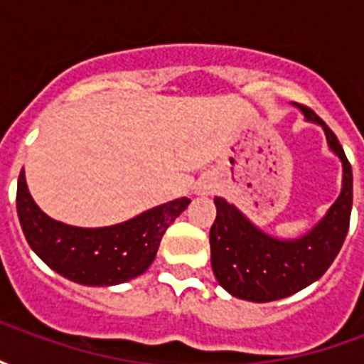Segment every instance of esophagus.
<instances>
[{
    "mask_svg": "<svg viewBox=\"0 0 364 364\" xmlns=\"http://www.w3.org/2000/svg\"><path fill=\"white\" fill-rule=\"evenodd\" d=\"M214 191H216V183L213 179H205V181L198 183L197 195H213Z\"/></svg>",
    "mask_w": 364,
    "mask_h": 364,
    "instance_id": "1",
    "label": "esophagus"
}]
</instances>
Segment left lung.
<instances>
[{"label":"left lung","instance_id":"obj_1","mask_svg":"<svg viewBox=\"0 0 364 364\" xmlns=\"http://www.w3.org/2000/svg\"><path fill=\"white\" fill-rule=\"evenodd\" d=\"M323 130L328 148L341 161V193L318 224L298 237H274L255 226L236 205L216 197V220L210 228V263L216 281L232 296L250 302H273L310 287L333 263L349 230L353 171L337 136L308 107L294 105Z\"/></svg>","mask_w":364,"mask_h":364}]
</instances>
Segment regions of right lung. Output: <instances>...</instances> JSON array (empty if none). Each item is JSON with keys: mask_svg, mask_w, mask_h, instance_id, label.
Wrapping results in <instances>:
<instances>
[{"mask_svg": "<svg viewBox=\"0 0 364 364\" xmlns=\"http://www.w3.org/2000/svg\"><path fill=\"white\" fill-rule=\"evenodd\" d=\"M181 197L134 218L103 228H80L54 220L31 197L25 169L17 183V216L31 250L62 277L85 287H112L148 271L161 236L189 206Z\"/></svg>", "mask_w": 364, "mask_h": 364, "instance_id": "right-lung-1", "label": "right lung"}]
</instances>
